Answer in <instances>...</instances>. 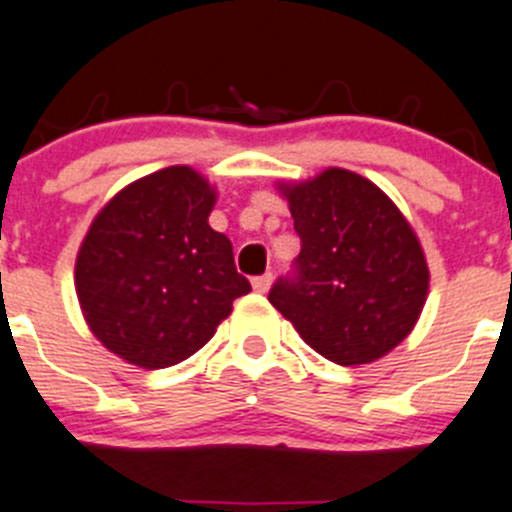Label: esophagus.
<instances>
[{
  "label": "esophagus",
  "mask_w": 512,
  "mask_h": 512,
  "mask_svg": "<svg viewBox=\"0 0 512 512\" xmlns=\"http://www.w3.org/2000/svg\"><path fill=\"white\" fill-rule=\"evenodd\" d=\"M271 281H273L271 273H263V276H256L254 281H251V286H254L256 293H266L268 288H271Z\"/></svg>",
  "instance_id": "34e87169"
}]
</instances>
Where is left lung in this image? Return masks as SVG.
I'll list each match as a JSON object with an SVG mask.
<instances>
[{
	"label": "left lung",
	"mask_w": 512,
	"mask_h": 512,
	"mask_svg": "<svg viewBox=\"0 0 512 512\" xmlns=\"http://www.w3.org/2000/svg\"><path fill=\"white\" fill-rule=\"evenodd\" d=\"M281 191L301 254L268 301L328 361H378L426 306L430 273L416 231L373 181L348 169L331 166Z\"/></svg>",
	"instance_id": "obj_1"
}]
</instances>
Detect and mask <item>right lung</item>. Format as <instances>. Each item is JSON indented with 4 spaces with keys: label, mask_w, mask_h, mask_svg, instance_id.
I'll return each instance as SVG.
<instances>
[{
    "label": "right lung",
    "mask_w": 512,
    "mask_h": 512,
    "mask_svg": "<svg viewBox=\"0 0 512 512\" xmlns=\"http://www.w3.org/2000/svg\"><path fill=\"white\" fill-rule=\"evenodd\" d=\"M214 204L199 171L169 166L124 186L91 221L74 268L79 306L126 363L186 361L251 291L231 241L209 226Z\"/></svg>",
    "instance_id": "1"
}]
</instances>
